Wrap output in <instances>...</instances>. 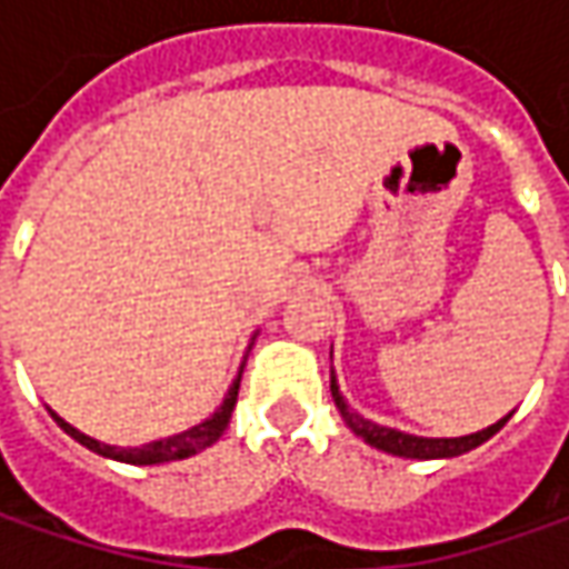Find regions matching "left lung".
Returning a JSON list of instances; mask_svg holds the SVG:
<instances>
[{
	"label": "left lung",
	"mask_w": 569,
	"mask_h": 569,
	"mask_svg": "<svg viewBox=\"0 0 569 569\" xmlns=\"http://www.w3.org/2000/svg\"><path fill=\"white\" fill-rule=\"evenodd\" d=\"M329 389H332V399H336V408L341 411L345 425L351 427L358 437H363V443L382 449V452H392V456H402V459H452V456H462L469 449L481 447L485 440H491L493 433L510 421V415H507L497 425L485 427L478 433H469V437H415V433H402L396 427L373 425V421L361 418L358 411H351L348 402H345V396L339 392L336 373H332V386Z\"/></svg>",
	"instance_id": "1"
}]
</instances>
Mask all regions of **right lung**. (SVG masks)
I'll return each mask as SVG.
<instances>
[{
	"label": "right lung",
	"mask_w": 569,
	"mask_h": 569,
	"mask_svg": "<svg viewBox=\"0 0 569 569\" xmlns=\"http://www.w3.org/2000/svg\"><path fill=\"white\" fill-rule=\"evenodd\" d=\"M240 373H243V363H240ZM240 373H237V380L230 382L224 402H221V408H218L211 418H206L202 425L189 427L183 433H173V437L154 440V443H144V447H110V443H100L94 437L76 430L69 421H62L53 411H50V415H53L56 425L62 427L72 440H78L81 447H88L91 452L103 456V459H117V462H129V466H158V462L189 459V456H196V452H202L206 447H211V443L224 433V427L230 425V411H233V405H237V389H240Z\"/></svg>",
	"instance_id": "1"
}]
</instances>
